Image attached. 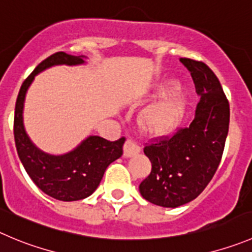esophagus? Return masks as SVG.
<instances>
[{
    "mask_svg": "<svg viewBox=\"0 0 252 252\" xmlns=\"http://www.w3.org/2000/svg\"><path fill=\"white\" fill-rule=\"evenodd\" d=\"M140 151H141L140 146H138L136 142H133V141L127 140L126 142H125V145H124V156L125 157H132V156L137 155Z\"/></svg>",
    "mask_w": 252,
    "mask_h": 252,
    "instance_id": "obj_1",
    "label": "esophagus"
}]
</instances>
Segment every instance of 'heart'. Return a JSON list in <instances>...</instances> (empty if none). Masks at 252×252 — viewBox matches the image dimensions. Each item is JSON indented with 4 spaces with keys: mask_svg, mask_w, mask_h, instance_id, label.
Instances as JSON below:
<instances>
[{
    "mask_svg": "<svg viewBox=\"0 0 252 252\" xmlns=\"http://www.w3.org/2000/svg\"><path fill=\"white\" fill-rule=\"evenodd\" d=\"M176 86L173 81L159 84L155 90V96H163L159 101L146 107L140 115V126L150 135H167L176 130L181 125L186 115L187 100L186 94L174 92L168 94Z\"/></svg>",
    "mask_w": 252,
    "mask_h": 252,
    "instance_id": "obj_1",
    "label": "heart"
}]
</instances>
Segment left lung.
Here are the masks:
<instances>
[{
	"label": "left lung",
	"mask_w": 252,
	"mask_h": 252,
	"mask_svg": "<svg viewBox=\"0 0 252 252\" xmlns=\"http://www.w3.org/2000/svg\"><path fill=\"white\" fill-rule=\"evenodd\" d=\"M193 78L200 101L189 127L146 143L152 169L140 184L150 203L177 208L195 199L214 177L229 131L230 106L219 79L205 63L181 58Z\"/></svg>",
	"instance_id": "obj_1"
}]
</instances>
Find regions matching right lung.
Masks as SVG:
<instances>
[{"label":"right lung","mask_w":252,"mask_h":252,"mask_svg":"<svg viewBox=\"0 0 252 252\" xmlns=\"http://www.w3.org/2000/svg\"><path fill=\"white\" fill-rule=\"evenodd\" d=\"M81 63H84L83 57L71 56L65 52H57L48 57L23 81L14 109V142L26 172L40 190L63 202H74L92 195L101 182L107 166L122 156V146L126 140L121 137L117 141H107L99 136H90L71 152L52 156L38 150L28 138L23 127V102L34 76L53 65Z\"/></svg>","instance_id":"obj_1"}]
</instances>
